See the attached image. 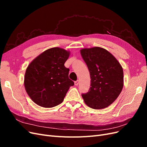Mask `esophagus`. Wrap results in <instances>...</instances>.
<instances>
[{"label": "esophagus", "instance_id": "34e87169", "mask_svg": "<svg viewBox=\"0 0 147 147\" xmlns=\"http://www.w3.org/2000/svg\"><path fill=\"white\" fill-rule=\"evenodd\" d=\"M78 84H79V80H77V81L75 82V86H77Z\"/></svg>", "mask_w": 147, "mask_h": 147}]
</instances>
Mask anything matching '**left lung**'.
<instances>
[{"mask_svg": "<svg viewBox=\"0 0 147 147\" xmlns=\"http://www.w3.org/2000/svg\"><path fill=\"white\" fill-rule=\"evenodd\" d=\"M90 71L91 88L82 97L90 108L102 109L117 99L124 84L123 68L114 56L104 48L96 47L80 50Z\"/></svg>", "mask_w": 147, "mask_h": 147, "instance_id": "1", "label": "left lung"}]
</instances>
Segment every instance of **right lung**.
<instances>
[{"instance_id":"add662e5","label":"right lung","mask_w":147,"mask_h":147,"mask_svg":"<svg viewBox=\"0 0 147 147\" xmlns=\"http://www.w3.org/2000/svg\"><path fill=\"white\" fill-rule=\"evenodd\" d=\"M70 51L54 47L42 53L28 66L24 84L26 92L39 106L51 108L64 100L67 92L74 85L69 78V69L64 63Z\"/></svg>"}]
</instances>
